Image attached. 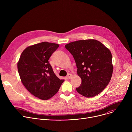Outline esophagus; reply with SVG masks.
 Instances as JSON below:
<instances>
[{"mask_svg":"<svg viewBox=\"0 0 132 132\" xmlns=\"http://www.w3.org/2000/svg\"><path fill=\"white\" fill-rule=\"evenodd\" d=\"M72 75H71V74H70V73H68V74L67 75V78L68 79H71V78H72Z\"/></svg>","mask_w":132,"mask_h":132,"instance_id":"esophagus-1","label":"esophagus"}]
</instances>
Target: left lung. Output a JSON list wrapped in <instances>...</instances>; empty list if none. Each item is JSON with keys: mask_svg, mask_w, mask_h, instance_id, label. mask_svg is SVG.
Wrapping results in <instances>:
<instances>
[{"mask_svg": "<svg viewBox=\"0 0 132 132\" xmlns=\"http://www.w3.org/2000/svg\"><path fill=\"white\" fill-rule=\"evenodd\" d=\"M65 48L74 58L77 74L81 79L77 91L87 98L98 95L111 79L113 67L110 51L96 40L70 42Z\"/></svg>", "mask_w": 132, "mask_h": 132, "instance_id": "obj_1", "label": "left lung"}]
</instances>
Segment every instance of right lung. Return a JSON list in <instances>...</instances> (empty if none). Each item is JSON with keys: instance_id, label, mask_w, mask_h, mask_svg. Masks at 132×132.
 <instances>
[{"instance_id": "add662e5", "label": "right lung", "mask_w": 132, "mask_h": 132, "mask_svg": "<svg viewBox=\"0 0 132 132\" xmlns=\"http://www.w3.org/2000/svg\"><path fill=\"white\" fill-rule=\"evenodd\" d=\"M59 47L55 43L43 42L27 47L18 63V70L24 86L35 97L43 100L58 92L64 79L54 73L48 60Z\"/></svg>"}]
</instances>
